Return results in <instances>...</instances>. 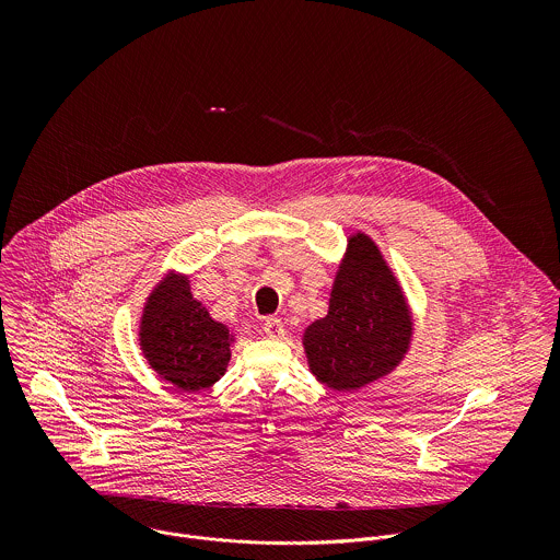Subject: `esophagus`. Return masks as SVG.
<instances>
[{
	"instance_id": "obj_1",
	"label": "esophagus",
	"mask_w": 560,
	"mask_h": 560,
	"mask_svg": "<svg viewBox=\"0 0 560 560\" xmlns=\"http://www.w3.org/2000/svg\"><path fill=\"white\" fill-rule=\"evenodd\" d=\"M262 331L269 338H282L284 336V325H282V320L278 319V317H267V319L262 320Z\"/></svg>"
}]
</instances>
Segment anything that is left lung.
Segmentation results:
<instances>
[{
    "mask_svg": "<svg viewBox=\"0 0 560 560\" xmlns=\"http://www.w3.org/2000/svg\"><path fill=\"white\" fill-rule=\"evenodd\" d=\"M413 320L375 241L355 233L336 271L329 308L304 331L311 373L336 393L358 390L405 358Z\"/></svg>",
    "mask_w": 560,
    "mask_h": 560,
    "instance_id": "obj_1",
    "label": "left lung"
}]
</instances>
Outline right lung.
<instances>
[{"mask_svg": "<svg viewBox=\"0 0 560 560\" xmlns=\"http://www.w3.org/2000/svg\"><path fill=\"white\" fill-rule=\"evenodd\" d=\"M231 329L194 300L189 280L167 273L147 300L140 349L151 369L183 393L213 386L229 366Z\"/></svg>", "mask_w": 560, "mask_h": 560, "instance_id": "right-lung-1", "label": "right lung"}]
</instances>
